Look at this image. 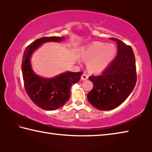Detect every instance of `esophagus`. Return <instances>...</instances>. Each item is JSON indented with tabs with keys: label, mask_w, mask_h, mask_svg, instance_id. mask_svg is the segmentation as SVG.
<instances>
[{
	"label": "esophagus",
	"mask_w": 152,
	"mask_h": 152,
	"mask_svg": "<svg viewBox=\"0 0 152 152\" xmlns=\"http://www.w3.org/2000/svg\"><path fill=\"white\" fill-rule=\"evenodd\" d=\"M88 76L86 75V74H82V76H81V79L82 80H86L88 79Z\"/></svg>",
	"instance_id": "34e87169"
}]
</instances>
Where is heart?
I'll use <instances>...</instances> for the list:
<instances>
[{
	"instance_id": "heart-1",
	"label": "heart",
	"mask_w": 152,
	"mask_h": 152,
	"mask_svg": "<svg viewBox=\"0 0 152 152\" xmlns=\"http://www.w3.org/2000/svg\"><path fill=\"white\" fill-rule=\"evenodd\" d=\"M117 53L113 44L95 42L88 45L82 51V59L88 61V70L93 73L101 72L113 60Z\"/></svg>"
}]
</instances>
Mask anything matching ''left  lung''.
Returning <instances> with one entry per match:
<instances>
[{
  "label": "left lung",
  "instance_id": "1",
  "mask_svg": "<svg viewBox=\"0 0 152 152\" xmlns=\"http://www.w3.org/2000/svg\"><path fill=\"white\" fill-rule=\"evenodd\" d=\"M117 55L98 76H89L93 88L87 95L90 103L102 110L119 107L132 93L137 82L135 58L130 45L117 38Z\"/></svg>",
  "mask_w": 152,
  "mask_h": 152
}]
</instances>
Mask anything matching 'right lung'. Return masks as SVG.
I'll return each mask as SVG.
<instances>
[{
    "instance_id": "1",
    "label": "right lung",
    "mask_w": 152,
    "mask_h": 152,
    "mask_svg": "<svg viewBox=\"0 0 152 152\" xmlns=\"http://www.w3.org/2000/svg\"><path fill=\"white\" fill-rule=\"evenodd\" d=\"M64 37H43L36 39L25 48L23 56L21 69L24 86L28 96L34 103L47 110L62 107L70 96V87L78 82L82 72H66L52 78H44L36 75L32 70L30 57L40 45L46 42L62 41Z\"/></svg>"
}]
</instances>
